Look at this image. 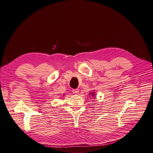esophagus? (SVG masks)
Returning a JSON list of instances; mask_svg holds the SVG:
<instances>
[{
	"label": "esophagus",
	"instance_id": "34e87169",
	"mask_svg": "<svg viewBox=\"0 0 153 153\" xmlns=\"http://www.w3.org/2000/svg\"><path fill=\"white\" fill-rule=\"evenodd\" d=\"M72 92H73V94H78V93H79V90H78V89H73Z\"/></svg>",
	"mask_w": 153,
	"mask_h": 153
}]
</instances>
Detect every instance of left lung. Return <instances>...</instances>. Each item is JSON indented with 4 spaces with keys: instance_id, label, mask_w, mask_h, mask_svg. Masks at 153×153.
I'll list each match as a JSON object with an SVG mask.
<instances>
[{
    "instance_id": "1",
    "label": "left lung",
    "mask_w": 153,
    "mask_h": 153,
    "mask_svg": "<svg viewBox=\"0 0 153 153\" xmlns=\"http://www.w3.org/2000/svg\"><path fill=\"white\" fill-rule=\"evenodd\" d=\"M89 94L91 96V98H92H92H94V97H95V92H94V91H92V92H90Z\"/></svg>"
}]
</instances>
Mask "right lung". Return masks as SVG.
I'll return each mask as SVG.
<instances>
[{"instance_id":"right-lung-1","label":"right lung","mask_w":153,"mask_h":153,"mask_svg":"<svg viewBox=\"0 0 153 153\" xmlns=\"http://www.w3.org/2000/svg\"><path fill=\"white\" fill-rule=\"evenodd\" d=\"M63 96H64V95H63Z\"/></svg>"}]
</instances>
